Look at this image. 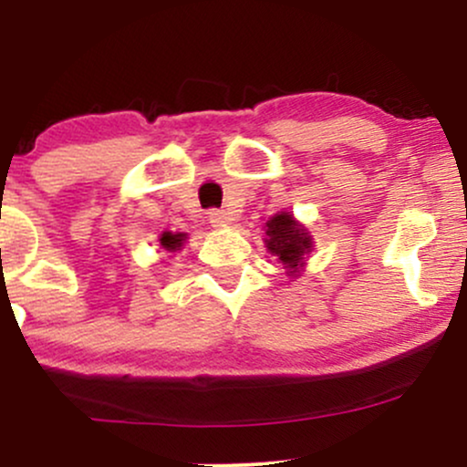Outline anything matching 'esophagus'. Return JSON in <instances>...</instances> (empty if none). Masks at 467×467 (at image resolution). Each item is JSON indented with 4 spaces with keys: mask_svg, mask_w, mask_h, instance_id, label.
<instances>
[{
    "mask_svg": "<svg viewBox=\"0 0 467 467\" xmlns=\"http://www.w3.org/2000/svg\"><path fill=\"white\" fill-rule=\"evenodd\" d=\"M208 222H211L215 228H223L230 222V215H228L226 211H219V208H213V211H208Z\"/></svg>",
    "mask_w": 467,
    "mask_h": 467,
    "instance_id": "esophagus-1",
    "label": "esophagus"
}]
</instances>
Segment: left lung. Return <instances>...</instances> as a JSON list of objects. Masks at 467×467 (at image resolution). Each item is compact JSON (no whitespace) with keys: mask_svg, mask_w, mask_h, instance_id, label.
<instances>
[{"mask_svg":"<svg viewBox=\"0 0 467 467\" xmlns=\"http://www.w3.org/2000/svg\"><path fill=\"white\" fill-rule=\"evenodd\" d=\"M265 245L281 261L289 276L298 275L305 265V256L314 248V241L305 226L289 213H278L265 223Z\"/></svg>","mask_w":467,"mask_h":467,"instance_id":"left-lung-1","label":"left lung"}]
</instances>
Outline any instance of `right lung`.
<instances>
[{"label":"right lung","instance_id":"right-lung-1","mask_svg":"<svg viewBox=\"0 0 467 467\" xmlns=\"http://www.w3.org/2000/svg\"><path fill=\"white\" fill-rule=\"evenodd\" d=\"M184 239H186L184 233H178V234H173V233H162V237H160V244H162L164 250L175 252V250L182 248V244H184Z\"/></svg>","mask_w":467,"mask_h":467}]
</instances>
